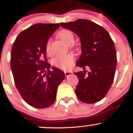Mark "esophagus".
<instances>
[{
	"label": "esophagus",
	"mask_w": 133,
	"mask_h": 133,
	"mask_svg": "<svg viewBox=\"0 0 133 133\" xmlns=\"http://www.w3.org/2000/svg\"><path fill=\"white\" fill-rule=\"evenodd\" d=\"M64 73H65V76H68L71 75V74L72 72L71 71H64Z\"/></svg>",
	"instance_id": "esophagus-1"
}]
</instances>
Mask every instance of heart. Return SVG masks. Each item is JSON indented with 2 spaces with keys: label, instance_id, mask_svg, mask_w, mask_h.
Returning a JSON list of instances; mask_svg holds the SVG:
<instances>
[{
  "label": "heart",
  "instance_id": "1",
  "mask_svg": "<svg viewBox=\"0 0 133 133\" xmlns=\"http://www.w3.org/2000/svg\"><path fill=\"white\" fill-rule=\"evenodd\" d=\"M58 37L67 45H71L74 44V36L71 31L68 30H62L58 33ZM45 49L47 53L51 51V40L46 43ZM74 62V57L72 55H59L52 60V64L56 68L62 70H68L72 66Z\"/></svg>",
  "mask_w": 133,
  "mask_h": 133
}]
</instances>
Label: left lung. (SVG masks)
Masks as SVG:
<instances>
[{"mask_svg": "<svg viewBox=\"0 0 133 133\" xmlns=\"http://www.w3.org/2000/svg\"><path fill=\"white\" fill-rule=\"evenodd\" d=\"M61 26L77 34L81 44L82 54L76 65L84 70L74 72L79 79L76 96L83 103H97L104 97L114 81L117 58L113 41L105 29L88 20L61 23ZM86 66L91 69L87 75Z\"/></svg>", "mask_w": 133, "mask_h": 133, "instance_id": "left-lung-1", "label": "left lung"}]
</instances>
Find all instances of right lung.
<instances>
[{
  "mask_svg": "<svg viewBox=\"0 0 133 133\" xmlns=\"http://www.w3.org/2000/svg\"><path fill=\"white\" fill-rule=\"evenodd\" d=\"M59 24H36L23 30L12 47L10 67L15 84L30 106L42 109L51 106L65 74L46 61V43Z\"/></svg>",
  "mask_w": 133,
  "mask_h": 133,
  "instance_id": "add662e5",
  "label": "right lung"
}]
</instances>
